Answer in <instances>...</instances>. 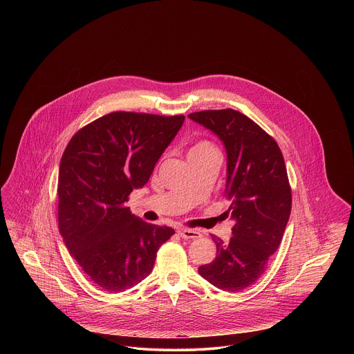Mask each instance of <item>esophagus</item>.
I'll list each match as a JSON object with an SVG mask.
<instances>
[{
  "instance_id": "obj_1",
  "label": "esophagus",
  "mask_w": 354,
  "mask_h": 354,
  "mask_svg": "<svg viewBox=\"0 0 354 354\" xmlns=\"http://www.w3.org/2000/svg\"><path fill=\"white\" fill-rule=\"evenodd\" d=\"M178 236L183 237V239H198L201 237V233L198 230H192V229H185V227H181L177 230Z\"/></svg>"
}]
</instances>
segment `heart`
Returning a JSON list of instances; mask_svg holds the SVG:
<instances>
[{"instance_id":"heart-1","label":"heart","mask_w":354,"mask_h":354,"mask_svg":"<svg viewBox=\"0 0 354 354\" xmlns=\"http://www.w3.org/2000/svg\"><path fill=\"white\" fill-rule=\"evenodd\" d=\"M207 151H216V150H215V147H214L209 142H199L198 145H195V146L191 149L189 153H201V152Z\"/></svg>"}]
</instances>
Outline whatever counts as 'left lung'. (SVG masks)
<instances>
[{
  "instance_id": "8db88e82",
  "label": "left lung",
  "mask_w": 354,
  "mask_h": 354,
  "mask_svg": "<svg viewBox=\"0 0 354 354\" xmlns=\"http://www.w3.org/2000/svg\"><path fill=\"white\" fill-rule=\"evenodd\" d=\"M188 117L225 146V196L234 221L227 243L211 236L216 256L199 267V274L218 289L239 292L261 277L290 216L292 189L283 155L268 133L237 110H204Z\"/></svg>"
}]
</instances>
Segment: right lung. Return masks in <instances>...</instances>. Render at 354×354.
<instances>
[{
	"label": "right lung",
	"instance_id": "1",
	"mask_svg": "<svg viewBox=\"0 0 354 354\" xmlns=\"http://www.w3.org/2000/svg\"><path fill=\"white\" fill-rule=\"evenodd\" d=\"M184 115L114 111L82 128L58 173V227L72 257L106 292H125L150 275L174 230L135 216L128 196L143 188L184 124Z\"/></svg>",
	"mask_w": 354,
	"mask_h": 354
}]
</instances>
